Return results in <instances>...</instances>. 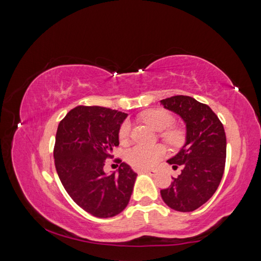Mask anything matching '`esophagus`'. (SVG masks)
Returning a JSON list of instances; mask_svg holds the SVG:
<instances>
[{"instance_id":"obj_1","label":"esophagus","mask_w":261,"mask_h":261,"mask_svg":"<svg viewBox=\"0 0 261 261\" xmlns=\"http://www.w3.org/2000/svg\"><path fill=\"white\" fill-rule=\"evenodd\" d=\"M142 172H144L145 174H148V175H150V176H155L156 175V171L155 170H144Z\"/></svg>"}]
</instances>
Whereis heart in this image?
Segmentation results:
<instances>
[{"label": "heart", "mask_w": 261, "mask_h": 261, "mask_svg": "<svg viewBox=\"0 0 261 261\" xmlns=\"http://www.w3.org/2000/svg\"><path fill=\"white\" fill-rule=\"evenodd\" d=\"M142 121L162 131L172 123L173 116L167 111L155 109L146 112L141 115ZM131 124L129 121H124L119 129V140L121 144H125L130 138ZM163 138L171 145H178L183 139V134L180 129L173 127L163 132ZM166 154V148L163 145H136L127 149L125 160L130 165L137 168H150L162 160Z\"/></svg>", "instance_id": "obj_1"}]
</instances>
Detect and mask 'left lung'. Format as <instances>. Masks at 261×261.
<instances>
[{"label": "left lung", "instance_id": "obj_1", "mask_svg": "<svg viewBox=\"0 0 261 261\" xmlns=\"http://www.w3.org/2000/svg\"><path fill=\"white\" fill-rule=\"evenodd\" d=\"M164 109L174 112L187 126L186 144L167 161L173 168L182 167L161 190L166 205L177 212H193L213 197L225 168L226 136L222 122L211 107L189 96H173L161 100Z\"/></svg>", "mask_w": 261, "mask_h": 261}]
</instances>
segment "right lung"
<instances>
[{
    "mask_svg": "<svg viewBox=\"0 0 261 261\" xmlns=\"http://www.w3.org/2000/svg\"><path fill=\"white\" fill-rule=\"evenodd\" d=\"M127 114L100 106H76L60 122L54 162L72 200L93 216L113 217L129 203L137 173L121 163L106 174V158L119 146V129ZM117 162H121L117 160Z\"/></svg>",
    "mask_w": 261,
    "mask_h": 261,
    "instance_id": "right-lung-1",
    "label": "right lung"
}]
</instances>
